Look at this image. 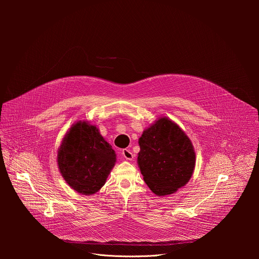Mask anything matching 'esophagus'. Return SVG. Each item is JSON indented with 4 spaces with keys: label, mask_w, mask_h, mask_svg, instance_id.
<instances>
[{
    "label": "esophagus",
    "mask_w": 259,
    "mask_h": 259,
    "mask_svg": "<svg viewBox=\"0 0 259 259\" xmlns=\"http://www.w3.org/2000/svg\"><path fill=\"white\" fill-rule=\"evenodd\" d=\"M121 154H122V156H123L125 159H127V160H132V159L134 158V154H133V152H132L130 149H123L122 152H121Z\"/></svg>",
    "instance_id": "34e87169"
}]
</instances>
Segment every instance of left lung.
Returning <instances> with one entry per match:
<instances>
[{
	"label": "left lung",
	"instance_id": "obj_1",
	"mask_svg": "<svg viewBox=\"0 0 259 259\" xmlns=\"http://www.w3.org/2000/svg\"><path fill=\"white\" fill-rule=\"evenodd\" d=\"M139 145L138 164L154 194H172L189 182L195 167V151L174 120L166 116L156 119L144 131Z\"/></svg>",
	"mask_w": 259,
	"mask_h": 259
}]
</instances>
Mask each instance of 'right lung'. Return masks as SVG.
Here are the masks:
<instances>
[{"label": "right lung", "instance_id": "add662e5", "mask_svg": "<svg viewBox=\"0 0 259 259\" xmlns=\"http://www.w3.org/2000/svg\"><path fill=\"white\" fill-rule=\"evenodd\" d=\"M57 161L62 177L74 191L92 195L106 184L116 154L95 124L78 120L65 135Z\"/></svg>", "mask_w": 259, "mask_h": 259}]
</instances>
